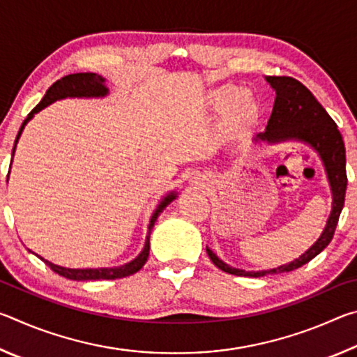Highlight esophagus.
I'll use <instances>...</instances> for the list:
<instances>
[{"mask_svg": "<svg viewBox=\"0 0 357 357\" xmlns=\"http://www.w3.org/2000/svg\"><path fill=\"white\" fill-rule=\"evenodd\" d=\"M190 183L192 184H195V185H203L204 187V176L203 174H197V176H193L192 179H190Z\"/></svg>", "mask_w": 357, "mask_h": 357, "instance_id": "esophagus-1", "label": "esophagus"}]
</instances>
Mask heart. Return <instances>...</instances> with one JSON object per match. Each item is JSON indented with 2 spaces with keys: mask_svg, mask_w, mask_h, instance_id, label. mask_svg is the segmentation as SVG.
I'll use <instances>...</instances> for the list:
<instances>
[{
  "mask_svg": "<svg viewBox=\"0 0 357 357\" xmlns=\"http://www.w3.org/2000/svg\"><path fill=\"white\" fill-rule=\"evenodd\" d=\"M209 110L220 112L219 129L229 137H243L255 128L261 118V107L255 96L247 89L219 86L206 96Z\"/></svg>",
  "mask_w": 357,
  "mask_h": 357,
  "instance_id": "1",
  "label": "heart"
}]
</instances>
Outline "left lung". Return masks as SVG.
<instances>
[{
    "label": "left lung",
    "mask_w": 357,
    "mask_h": 357,
    "mask_svg": "<svg viewBox=\"0 0 357 357\" xmlns=\"http://www.w3.org/2000/svg\"><path fill=\"white\" fill-rule=\"evenodd\" d=\"M275 91V102L273 113L266 126V130L258 134L253 140L255 143L279 144L285 142H299L310 146L319 155L323 162L326 176L331 187L332 208L326 222V227L319 238L309 250H305L299 258L287 264L277 266L274 269L266 271H245L227 264L206 247V252L217 268L223 273L244 275V277H263L268 274L289 273L309 263L318 253H321L334 236L338 217L345 203L347 192V155L345 144L340 132L337 129L328 112L315 99L309 89L301 82L291 77H266Z\"/></svg>",
    "instance_id": "left-lung-1"
}]
</instances>
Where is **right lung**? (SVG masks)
<instances>
[{
	"label": "right lung",
	"instance_id": "obj_1",
	"mask_svg": "<svg viewBox=\"0 0 357 357\" xmlns=\"http://www.w3.org/2000/svg\"><path fill=\"white\" fill-rule=\"evenodd\" d=\"M108 88L105 84V78L99 75V74H93V72H82V74H70L66 75L63 78H59L58 82L52 84L50 88L47 89V93L42 100L36 105L31 113L28 114L26 119L23 121L22 128L17 134L14 148H12V157H14L17 143H19V138L22 135L25 126L34 118L36 113H39L40 110H44L45 107L52 105L53 102L56 100H63V99H102L108 96ZM178 198V192L176 190H170L167 195L162 198L157 204L155 211L151 215L149 219V225H148V236L146 241H144L143 250L138 253V255L132 259V261L121 264V266H114V268H86V269H72V268H64V266H58L55 263L48 261V259L39 257L42 261H44L47 266H50L52 271H55L56 274L66 277V279L70 280H114V279H123V277H128L135 274L137 271H140L143 268V264L146 263L148 255H149V236H151V229H153L154 223L157 220V217L160 215L162 211H164L168 204H170L173 200ZM31 252V250H29ZM34 253V252H33ZM36 255V253H34Z\"/></svg>",
	"mask_w": 357,
	"mask_h": 357
}]
</instances>
